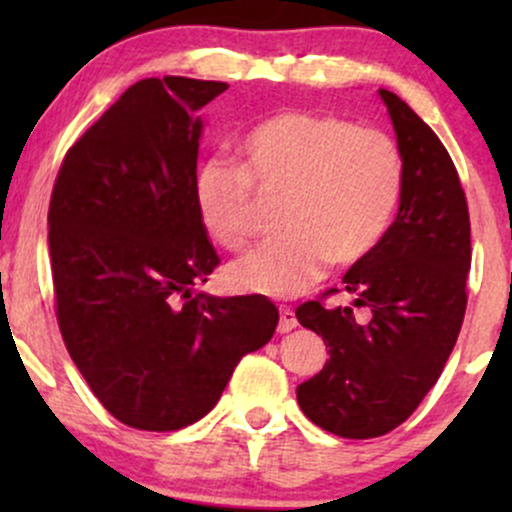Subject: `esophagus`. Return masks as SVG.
Masks as SVG:
<instances>
[{
    "instance_id": "34e87169",
    "label": "esophagus",
    "mask_w": 512,
    "mask_h": 512,
    "mask_svg": "<svg viewBox=\"0 0 512 512\" xmlns=\"http://www.w3.org/2000/svg\"><path fill=\"white\" fill-rule=\"evenodd\" d=\"M296 325H298V320H296V313H293V308H289V305H281L279 308V332H291Z\"/></svg>"
}]
</instances>
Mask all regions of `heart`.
<instances>
[{
	"label": "heart",
	"instance_id": "b5f03b06",
	"mask_svg": "<svg viewBox=\"0 0 512 512\" xmlns=\"http://www.w3.org/2000/svg\"><path fill=\"white\" fill-rule=\"evenodd\" d=\"M404 192V158L383 129L337 115L281 110L252 127L238 166L209 158L192 195L209 236L243 250L252 236L255 195L279 197V238L231 267L243 291L289 298L308 291L332 267H351L380 245Z\"/></svg>",
	"mask_w": 512,
	"mask_h": 512
}]
</instances>
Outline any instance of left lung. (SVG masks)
Returning <instances> with one entry per match:
<instances>
[{
  "label": "left lung",
  "mask_w": 512,
  "mask_h": 512,
  "mask_svg": "<svg viewBox=\"0 0 512 512\" xmlns=\"http://www.w3.org/2000/svg\"><path fill=\"white\" fill-rule=\"evenodd\" d=\"M380 96L404 158L397 219L344 274L354 303L325 305L339 293L330 289L296 308L330 346L325 368L298 385V404L313 424L354 440L404 424L436 385L460 334L472 264L467 197L448 149L402 98L387 88Z\"/></svg>",
  "instance_id": "obj_1"
}]
</instances>
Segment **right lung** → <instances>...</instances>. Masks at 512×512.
I'll use <instances>...</instances> for the list:
<instances>
[{
  "mask_svg": "<svg viewBox=\"0 0 512 512\" xmlns=\"http://www.w3.org/2000/svg\"><path fill=\"white\" fill-rule=\"evenodd\" d=\"M226 88L187 76L137 81L69 146L52 187L64 346L98 402L139 431L202 419L279 322L264 296L192 293L221 262L192 195L197 110Z\"/></svg>",
  "mask_w": 512,
  "mask_h": 512,
  "instance_id": "obj_1",
  "label": "right lung"
}]
</instances>
